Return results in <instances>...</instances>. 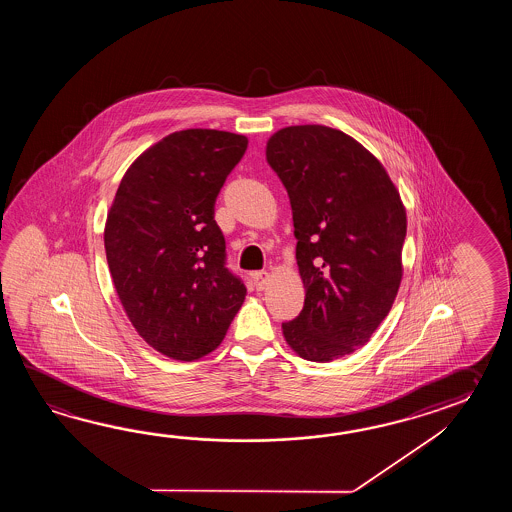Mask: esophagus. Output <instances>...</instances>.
Instances as JSON below:
<instances>
[{
	"label": "esophagus",
	"instance_id": "1",
	"mask_svg": "<svg viewBox=\"0 0 512 512\" xmlns=\"http://www.w3.org/2000/svg\"><path fill=\"white\" fill-rule=\"evenodd\" d=\"M252 282H254V285H256V289H258V291H261V289H263V287L267 285V282H269V272H252Z\"/></svg>",
	"mask_w": 512,
	"mask_h": 512
}]
</instances>
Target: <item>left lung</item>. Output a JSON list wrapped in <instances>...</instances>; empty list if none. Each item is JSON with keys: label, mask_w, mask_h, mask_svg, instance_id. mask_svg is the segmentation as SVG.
<instances>
[{"label": "left lung", "mask_w": 512, "mask_h": 512, "mask_svg": "<svg viewBox=\"0 0 512 512\" xmlns=\"http://www.w3.org/2000/svg\"><path fill=\"white\" fill-rule=\"evenodd\" d=\"M293 210L304 309L283 322L302 357L329 362L362 348L403 278L406 210L375 155L344 131L289 126L267 142Z\"/></svg>", "instance_id": "obj_1"}]
</instances>
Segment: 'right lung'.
Returning <instances> with one entry per match:
<instances>
[{
  "mask_svg": "<svg viewBox=\"0 0 512 512\" xmlns=\"http://www.w3.org/2000/svg\"><path fill=\"white\" fill-rule=\"evenodd\" d=\"M247 144L230 131H175L137 157L109 208L104 247L120 304L170 359L218 348L245 300L214 207Z\"/></svg>",
  "mask_w": 512,
  "mask_h": 512,
  "instance_id": "right-lung-1",
  "label": "right lung"
}]
</instances>
